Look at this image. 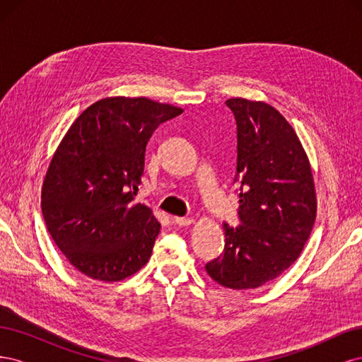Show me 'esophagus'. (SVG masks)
Masks as SVG:
<instances>
[{"label":"esophagus","mask_w":362,"mask_h":362,"mask_svg":"<svg viewBox=\"0 0 362 362\" xmlns=\"http://www.w3.org/2000/svg\"><path fill=\"white\" fill-rule=\"evenodd\" d=\"M172 222L177 223L178 226H189L193 223L192 217H172Z\"/></svg>","instance_id":"1"}]
</instances>
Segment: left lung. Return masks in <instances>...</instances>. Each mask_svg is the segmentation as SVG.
<instances>
[{
    "instance_id": "obj_1",
    "label": "left lung",
    "mask_w": 362,
    "mask_h": 362,
    "mask_svg": "<svg viewBox=\"0 0 362 362\" xmlns=\"http://www.w3.org/2000/svg\"><path fill=\"white\" fill-rule=\"evenodd\" d=\"M237 122L238 226L223 223L225 249L206 262L217 284L258 288L298 259L317 213L314 180L298 134L276 108L231 98Z\"/></svg>"
}]
</instances>
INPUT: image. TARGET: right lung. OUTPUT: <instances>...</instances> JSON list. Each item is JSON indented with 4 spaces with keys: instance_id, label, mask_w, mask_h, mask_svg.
<instances>
[{
    "instance_id": "add662e5",
    "label": "right lung",
    "mask_w": 362,
    "mask_h": 362,
    "mask_svg": "<svg viewBox=\"0 0 362 362\" xmlns=\"http://www.w3.org/2000/svg\"><path fill=\"white\" fill-rule=\"evenodd\" d=\"M181 113L148 98H105L63 137L43 181L42 214L54 243L86 276L122 281L151 258L160 223L134 196L152 133Z\"/></svg>"
}]
</instances>
